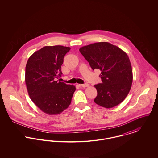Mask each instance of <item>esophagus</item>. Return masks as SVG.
I'll use <instances>...</instances> for the list:
<instances>
[{
  "label": "esophagus",
  "mask_w": 158,
  "mask_h": 158,
  "mask_svg": "<svg viewBox=\"0 0 158 158\" xmlns=\"http://www.w3.org/2000/svg\"><path fill=\"white\" fill-rule=\"evenodd\" d=\"M89 85V84L88 83H85V84H83V85H80V87H82V88H86V87H88Z\"/></svg>",
  "instance_id": "obj_1"
}]
</instances>
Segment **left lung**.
Listing matches in <instances>:
<instances>
[{"instance_id": "left-lung-1", "label": "left lung", "mask_w": 158, "mask_h": 158, "mask_svg": "<svg viewBox=\"0 0 158 158\" xmlns=\"http://www.w3.org/2000/svg\"><path fill=\"white\" fill-rule=\"evenodd\" d=\"M79 50L93 70L101 71L102 83L94 86L97 90L94 102L106 108L122 102L133 83L132 68L127 54L107 42L83 46Z\"/></svg>"}]
</instances>
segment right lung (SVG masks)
<instances>
[{
	"mask_svg": "<svg viewBox=\"0 0 158 158\" xmlns=\"http://www.w3.org/2000/svg\"><path fill=\"white\" fill-rule=\"evenodd\" d=\"M70 49L62 45L45 46L33 53L26 64L25 80L28 95L48 115L67 109L76 89L73 85L55 81L62 75L63 59Z\"/></svg>",
	"mask_w": 158,
	"mask_h": 158,
	"instance_id": "add662e5",
	"label": "right lung"
}]
</instances>
